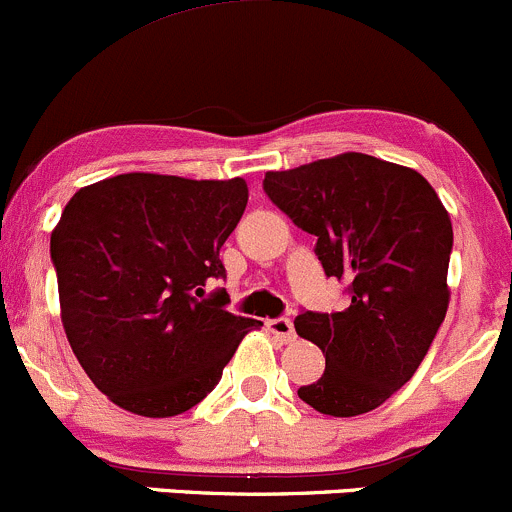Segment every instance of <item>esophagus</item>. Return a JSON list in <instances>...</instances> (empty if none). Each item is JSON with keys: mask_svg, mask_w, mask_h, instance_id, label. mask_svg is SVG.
Listing matches in <instances>:
<instances>
[{"mask_svg": "<svg viewBox=\"0 0 512 512\" xmlns=\"http://www.w3.org/2000/svg\"><path fill=\"white\" fill-rule=\"evenodd\" d=\"M268 329L280 339V342H295V327L288 317H276V320H268Z\"/></svg>", "mask_w": 512, "mask_h": 512, "instance_id": "34e87169", "label": "esophagus"}]
</instances>
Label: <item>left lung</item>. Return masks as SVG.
Returning a JSON list of instances; mask_svg holds the SVG:
<instances>
[{"label":"left lung","instance_id":"8db88e82","mask_svg":"<svg viewBox=\"0 0 512 512\" xmlns=\"http://www.w3.org/2000/svg\"><path fill=\"white\" fill-rule=\"evenodd\" d=\"M263 190L317 236L327 278L349 283L346 310L295 317V332L327 361L300 400L334 417L378 408L410 381L447 315V210L417 170L366 153L266 173Z\"/></svg>","mask_w":512,"mask_h":512}]
</instances>
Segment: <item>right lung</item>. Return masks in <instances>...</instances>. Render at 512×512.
Masks as SVG:
<instances>
[{"label":"right lung","mask_w":512,"mask_h":512,"mask_svg":"<svg viewBox=\"0 0 512 512\" xmlns=\"http://www.w3.org/2000/svg\"><path fill=\"white\" fill-rule=\"evenodd\" d=\"M249 202L234 180L124 173L70 197L51 234L60 315L90 381L119 408L173 417L222 378L258 320L227 310L219 249Z\"/></svg>","instance_id":"1"}]
</instances>
